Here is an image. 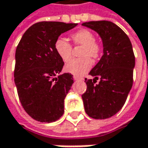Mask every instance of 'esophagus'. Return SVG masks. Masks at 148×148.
<instances>
[{
  "instance_id": "obj_1",
  "label": "esophagus",
  "mask_w": 148,
  "mask_h": 148,
  "mask_svg": "<svg viewBox=\"0 0 148 148\" xmlns=\"http://www.w3.org/2000/svg\"><path fill=\"white\" fill-rule=\"evenodd\" d=\"M74 80H83L82 78H80V77H79V76H77V75H74Z\"/></svg>"
}]
</instances>
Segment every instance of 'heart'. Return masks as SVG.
<instances>
[{
  "instance_id": "heart-1",
  "label": "heart",
  "mask_w": 148,
  "mask_h": 148,
  "mask_svg": "<svg viewBox=\"0 0 148 148\" xmlns=\"http://www.w3.org/2000/svg\"><path fill=\"white\" fill-rule=\"evenodd\" d=\"M72 39L75 45L83 46L80 52V57L82 58L69 62L72 58V47L66 39L62 38H59L56 40L54 44V49L62 62H69L65 66V71L77 76H80L88 72L92 68V62L89 57L92 59H97L99 57L101 47L94 41L95 38L92 32L86 29L77 31L73 33Z\"/></svg>"
}]
</instances>
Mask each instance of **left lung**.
<instances>
[{"label": "left lung", "mask_w": 148, "mask_h": 148, "mask_svg": "<svg viewBox=\"0 0 148 148\" xmlns=\"http://www.w3.org/2000/svg\"><path fill=\"white\" fill-rule=\"evenodd\" d=\"M82 25L96 32L103 43V56L89 73L93 79L85 81L87 88L82 95L84 108L90 117L106 119L122 109L132 88L135 65L132 44L113 22L90 21Z\"/></svg>", "instance_id": "1"}]
</instances>
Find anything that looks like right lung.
I'll list each match as a JSON object with an SVG mask.
<instances>
[{
    "mask_svg": "<svg viewBox=\"0 0 148 148\" xmlns=\"http://www.w3.org/2000/svg\"><path fill=\"white\" fill-rule=\"evenodd\" d=\"M78 24L43 21L22 36L15 52L14 82L19 101L36 121L53 123L64 113V99L74 83L69 73L61 74L64 62L54 49L62 33Z\"/></svg>",
    "mask_w": 148,
    "mask_h": 148,
    "instance_id": "add662e5",
    "label": "right lung"
}]
</instances>
